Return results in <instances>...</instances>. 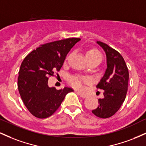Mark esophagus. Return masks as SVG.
Wrapping results in <instances>:
<instances>
[{"mask_svg": "<svg viewBox=\"0 0 146 146\" xmlns=\"http://www.w3.org/2000/svg\"><path fill=\"white\" fill-rule=\"evenodd\" d=\"M77 93H78V94L82 98H87V97H88V95L85 94V93H80V92H78V91H77Z\"/></svg>", "mask_w": 146, "mask_h": 146, "instance_id": "esophagus-1", "label": "esophagus"}]
</instances>
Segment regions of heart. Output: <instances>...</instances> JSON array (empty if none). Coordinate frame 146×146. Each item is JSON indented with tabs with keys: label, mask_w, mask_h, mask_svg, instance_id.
I'll return each mask as SVG.
<instances>
[{
	"label": "heart",
	"mask_w": 146,
	"mask_h": 146,
	"mask_svg": "<svg viewBox=\"0 0 146 146\" xmlns=\"http://www.w3.org/2000/svg\"><path fill=\"white\" fill-rule=\"evenodd\" d=\"M86 56L87 59H90V58H99V59L102 60V55L101 53L99 52L97 49L95 48H91V49L88 50L86 52ZM68 82L71 84L73 87L78 88V89H81L83 88L84 84L85 83L89 82V80L87 78H82V77L79 76H73L69 78L68 79Z\"/></svg>",
	"instance_id": "obj_1"
}]
</instances>
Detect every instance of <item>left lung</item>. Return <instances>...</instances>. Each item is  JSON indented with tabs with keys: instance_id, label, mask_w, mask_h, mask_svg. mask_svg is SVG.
<instances>
[{
	"instance_id": "8db88e82",
	"label": "left lung",
	"mask_w": 146,
	"mask_h": 146,
	"mask_svg": "<svg viewBox=\"0 0 146 146\" xmlns=\"http://www.w3.org/2000/svg\"><path fill=\"white\" fill-rule=\"evenodd\" d=\"M97 43L106 55L107 68L97 85L104 90V98L99 99V105L92 113L100 118H108L119 109L124 102L128 90L129 73L121 55L108 44L98 41Z\"/></svg>"
}]
</instances>
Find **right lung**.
I'll use <instances>...</instances> for the list:
<instances>
[{"label":"right lung","instance_id":"1","mask_svg":"<svg viewBox=\"0 0 146 146\" xmlns=\"http://www.w3.org/2000/svg\"><path fill=\"white\" fill-rule=\"evenodd\" d=\"M80 40L72 38L42 44L25 58L18 72V88L28 110L40 119L47 118L58 110L66 94L73 92L64 87H48V77L62 66L66 55Z\"/></svg>","mask_w":146,"mask_h":146}]
</instances>
